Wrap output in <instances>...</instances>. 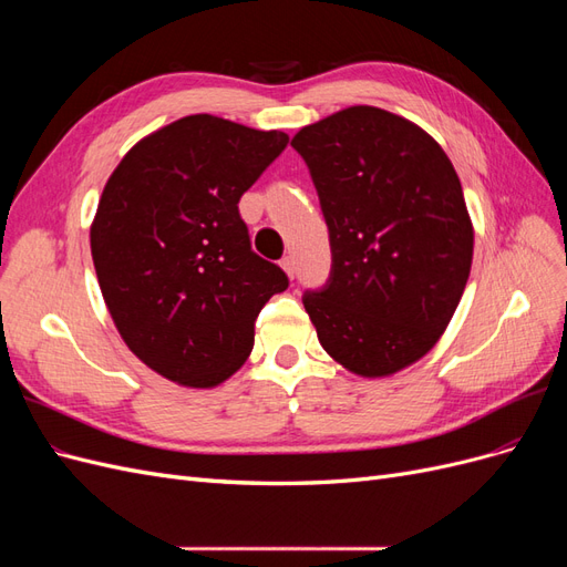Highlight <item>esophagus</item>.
I'll use <instances>...</instances> for the list:
<instances>
[{
    "label": "esophagus",
    "instance_id": "obj_1",
    "mask_svg": "<svg viewBox=\"0 0 567 567\" xmlns=\"http://www.w3.org/2000/svg\"><path fill=\"white\" fill-rule=\"evenodd\" d=\"M281 267H284V271L288 274V277H296V260H293V255H286L284 260H281Z\"/></svg>",
    "mask_w": 567,
    "mask_h": 567
}]
</instances>
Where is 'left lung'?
Returning <instances> with one entry per match:
<instances>
[{
	"instance_id": "left-lung-1",
	"label": "left lung",
	"mask_w": 567,
	"mask_h": 567,
	"mask_svg": "<svg viewBox=\"0 0 567 567\" xmlns=\"http://www.w3.org/2000/svg\"><path fill=\"white\" fill-rule=\"evenodd\" d=\"M329 227L331 274L302 305L321 348L357 375L433 350L473 262V225L447 153L409 120L350 106L290 142Z\"/></svg>"
}]
</instances>
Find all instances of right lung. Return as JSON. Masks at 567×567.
Returning <instances> with one entry per match:
<instances>
[{
	"label": "right lung",
	"instance_id": "obj_1",
	"mask_svg": "<svg viewBox=\"0 0 567 567\" xmlns=\"http://www.w3.org/2000/svg\"><path fill=\"white\" fill-rule=\"evenodd\" d=\"M288 134L208 113L153 132L120 161L90 241L101 296L142 362L188 388L241 369L286 271L252 252L238 200Z\"/></svg>",
	"mask_w": 567,
	"mask_h": 567
}]
</instances>
